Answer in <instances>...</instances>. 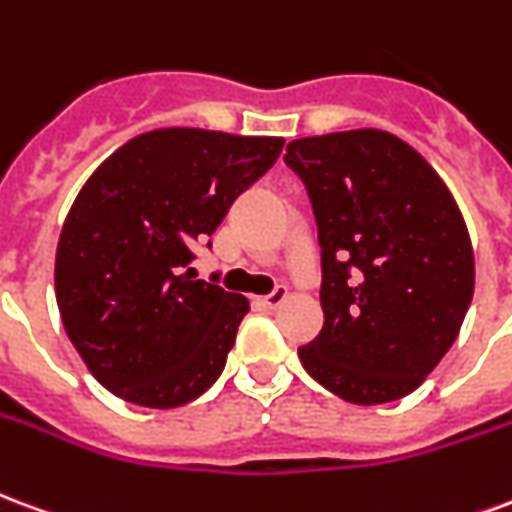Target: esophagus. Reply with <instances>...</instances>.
Segmentation results:
<instances>
[{
  "label": "esophagus",
  "mask_w": 512,
  "mask_h": 512,
  "mask_svg": "<svg viewBox=\"0 0 512 512\" xmlns=\"http://www.w3.org/2000/svg\"><path fill=\"white\" fill-rule=\"evenodd\" d=\"M285 299H288V288H285V285H279L274 293L260 296V299H257V304H260L263 310H277V307H282V304H285Z\"/></svg>",
  "instance_id": "obj_1"
}]
</instances>
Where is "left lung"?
<instances>
[{"mask_svg":"<svg viewBox=\"0 0 512 512\" xmlns=\"http://www.w3.org/2000/svg\"><path fill=\"white\" fill-rule=\"evenodd\" d=\"M321 244L323 329L304 370L356 406L414 392L461 332L474 252L439 172L389 131L293 139Z\"/></svg>","mask_w":512,"mask_h":512,"instance_id":"8db88e82","label":"left lung"}]
</instances>
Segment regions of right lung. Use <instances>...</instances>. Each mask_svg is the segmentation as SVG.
<instances>
[{"label":"right lung","instance_id":"1","mask_svg":"<svg viewBox=\"0 0 512 512\" xmlns=\"http://www.w3.org/2000/svg\"><path fill=\"white\" fill-rule=\"evenodd\" d=\"M282 145L158 128L87 178L62 224L54 290L73 348L112 395L178 408L222 376L249 301L194 279L191 246L213 235Z\"/></svg>","mask_w":512,"mask_h":512}]
</instances>
